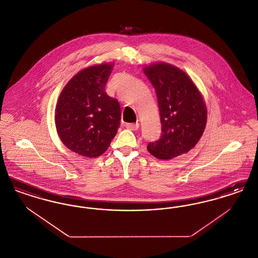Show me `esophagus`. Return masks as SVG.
Listing matches in <instances>:
<instances>
[{
	"mask_svg": "<svg viewBox=\"0 0 258 258\" xmlns=\"http://www.w3.org/2000/svg\"><path fill=\"white\" fill-rule=\"evenodd\" d=\"M125 127L130 131H136L139 127V123H125Z\"/></svg>",
	"mask_w": 258,
	"mask_h": 258,
	"instance_id": "obj_1",
	"label": "esophagus"
}]
</instances>
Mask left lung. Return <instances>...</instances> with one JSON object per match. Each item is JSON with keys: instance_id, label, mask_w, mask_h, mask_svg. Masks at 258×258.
Returning a JSON list of instances; mask_svg holds the SVG:
<instances>
[{"instance_id": "1", "label": "left lung", "mask_w": 258, "mask_h": 258, "mask_svg": "<svg viewBox=\"0 0 258 258\" xmlns=\"http://www.w3.org/2000/svg\"><path fill=\"white\" fill-rule=\"evenodd\" d=\"M155 88L160 109L161 135L150 142V154L171 160L186 154L197 144L207 123V108L190 77L167 62H155L143 69Z\"/></svg>"}]
</instances>
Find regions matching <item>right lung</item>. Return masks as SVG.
I'll list each match as a JSON object with an SVG mask.
<instances>
[{
    "label": "right lung",
    "mask_w": 258,
    "mask_h": 258,
    "mask_svg": "<svg viewBox=\"0 0 258 258\" xmlns=\"http://www.w3.org/2000/svg\"><path fill=\"white\" fill-rule=\"evenodd\" d=\"M113 66L100 63L77 73L56 105L55 123L61 142L85 158L101 156L120 127V104L105 93Z\"/></svg>",
    "instance_id": "obj_1"
}]
</instances>
